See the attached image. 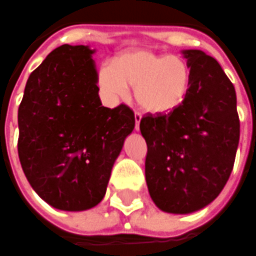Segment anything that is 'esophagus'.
Here are the masks:
<instances>
[{
    "label": "esophagus",
    "instance_id": "esophagus-1",
    "mask_svg": "<svg viewBox=\"0 0 256 256\" xmlns=\"http://www.w3.org/2000/svg\"><path fill=\"white\" fill-rule=\"evenodd\" d=\"M140 120H142V114H140L138 112H136V113H134V122H136V123H134V128H136V130L140 128Z\"/></svg>",
    "mask_w": 256,
    "mask_h": 256
}]
</instances>
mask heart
<instances>
[{
  "label": "heart",
  "mask_w": 256,
  "mask_h": 256,
  "mask_svg": "<svg viewBox=\"0 0 256 256\" xmlns=\"http://www.w3.org/2000/svg\"><path fill=\"white\" fill-rule=\"evenodd\" d=\"M100 88L113 99H124L136 89L137 104L148 113L163 114L178 108L188 92L190 68L184 59L134 50L120 55L113 66L99 74Z\"/></svg>",
  "instance_id": "heart-1"
}]
</instances>
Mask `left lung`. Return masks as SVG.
<instances>
[{
	"label": "left lung",
	"instance_id": "obj_1",
	"mask_svg": "<svg viewBox=\"0 0 256 256\" xmlns=\"http://www.w3.org/2000/svg\"><path fill=\"white\" fill-rule=\"evenodd\" d=\"M190 68L188 92L178 108L146 114V182L166 212L190 214L218 197L232 172L240 142L235 88L214 58L182 50Z\"/></svg>",
	"mask_w": 256,
	"mask_h": 256
}]
</instances>
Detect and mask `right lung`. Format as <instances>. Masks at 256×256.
Listing matches in <instances>:
<instances>
[{"label":"right lung","instance_id":"right-lung-1","mask_svg":"<svg viewBox=\"0 0 256 256\" xmlns=\"http://www.w3.org/2000/svg\"><path fill=\"white\" fill-rule=\"evenodd\" d=\"M93 52L84 45L54 49L28 78L18 109L25 177L40 198L64 211L100 202L134 128L128 106H102Z\"/></svg>","mask_w":256,"mask_h":256}]
</instances>
